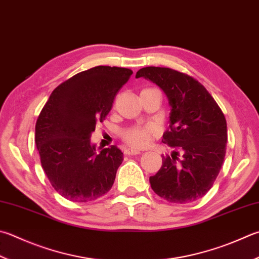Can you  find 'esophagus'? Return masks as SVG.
Segmentation results:
<instances>
[{
  "instance_id": "34e87169",
  "label": "esophagus",
  "mask_w": 259,
  "mask_h": 259,
  "mask_svg": "<svg viewBox=\"0 0 259 259\" xmlns=\"http://www.w3.org/2000/svg\"><path fill=\"white\" fill-rule=\"evenodd\" d=\"M124 153H125L126 155H135V154H140L141 151L138 150V149L128 148V149H125V150H124Z\"/></svg>"
}]
</instances>
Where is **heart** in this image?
<instances>
[{
    "label": "heart",
    "mask_w": 259,
    "mask_h": 259,
    "mask_svg": "<svg viewBox=\"0 0 259 259\" xmlns=\"http://www.w3.org/2000/svg\"><path fill=\"white\" fill-rule=\"evenodd\" d=\"M155 134H157V128L153 125H136L124 132L123 139L132 146L143 148L151 142Z\"/></svg>",
    "instance_id": "heart-1"
}]
</instances>
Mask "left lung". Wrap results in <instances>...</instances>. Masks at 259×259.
I'll use <instances>...</instances> for the list:
<instances>
[{"label": "left lung", "instance_id": "obj_1", "mask_svg": "<svg viewBox=\"0 0 259 259\" xmlns=\"http://www.w3.org/2000/svg\"><path fill=\"white\" fill-rule=\"evenodd\" d=\"M160 87L170 108L162 142L182 151L162 155V165L150 177L153 192L165 201L186 204L202 198L218 177L226 157L227 120L208 91L188 74L169 67L148 66L136 72Z\"/></svg>", "mask_w": 259, "mask_h": 259}]
</instances>
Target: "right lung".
<instances>
[{
	"label": "right lung",
	"instance_id": "1",
	"mask_svg": "<svg viewBox=\"0 0 259 259\" xmlns=\"http://www.w3.org/2000/svg\"><path fill=\"white\" fill-rule=\"evenodd\" d=\"M132 74L125 67L102 65L77 73L52 92L38 116L35 142L41 167L69 201H95L113 187L123 152L111 145L98 153L90 138Z\"/></svg>",
	"mask_w": 259,
	"mask_h": 259
}]
</instances>
